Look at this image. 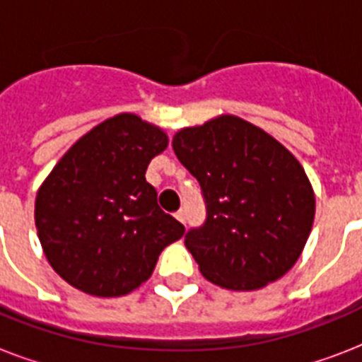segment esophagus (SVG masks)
Segmentation results:
<instances>
[{
	"label": "esophagus",
	"mask_w": 362,
	"mask_h": 362,
	"mask_svg": "<svg viewBox=\"0 0 362 362\" xmlns=\"http://www.w3.org/2000/svg\"><path fill=\"white\" fill-rule=\"evenodd\" d=\"M175 218L180 221V223H186V212H184V210H178L175 214Z\"/></svg>",
	"instance_id": "1"
}]
</instances>
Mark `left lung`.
I'll list each match as a JSON object with an SVG mask.
<instances>
[{
    "label": "left lung",
    "mask_w": 362,
    "mask_h": 362,
    "mask_svg": "<svg viewBox=\"0 0 362 362\" xmlns=\"http://www.w3.org/2000/svg\"><path fill=\"white\" fill-rule=\"evenodd\" d=\"M173 150L206 204L203 226L184 237L204 278L252 291L286 274L315 214L314 189L295 156L237 116L178 131Z\"/></svg>",
    "instance_id": "obj_1"
}]
</instances>
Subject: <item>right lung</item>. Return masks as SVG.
Listing matches in <instances>:
<instances>
[{"mask_svg": "<svg viewBox=\"0 0 362 362\" xmlns=\"http://www.w3.org/2000/svg\"><path fill=\"white\" fill-rule=\"evenodd\" d=\"M167 148L163 131L135 115L95 125L39 187L35 226L48 263L76 289L120 297L146 281L184 226L158 204L148 163Z\"/></svg>", "mask_w": 362, "mask_h": 362, "instance_id": "1", "label": "right lung"}]
</instances>
